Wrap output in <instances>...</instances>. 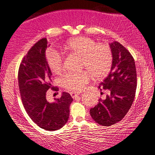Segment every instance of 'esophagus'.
I'll return each instance as SVG.
<instances>
[{"label": "esophagus", "instance_id": "34e87169", "mask_svg": "<svg viewBox=\"0 0 155 155\" xmlns=\"http://www.w3.org/2000/svg\"><path fill=\"white\" fill-rule=\"evenodd\" d=\"M70 94H71V96L73 98H77V97H78V95H79V94H78V93H74V92H71Z\"/></svg>", "mask_w": 155, "mask_h": 155}]
</instances>
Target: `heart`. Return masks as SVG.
<instances>
[{
    "label": "heart",
    "instance_id": "heart-1",
    "mask_svg": "<svg viewBox=\"0 0 155 155\" xmlns=\"http://www.w3.org/2000/svg\"><path fill=\"white\" fill-rule=\"evenodd\" d=\"M63 48L82 56L83 68L88 69L98 78L105 77L112 67V53L110 46L104 43L97 44L94 40L88 37L80 36L71 39ZM46 60L53 73L58 74L62 70L64 57L60 52L55 50L48 51ZM90 72H67L61 78V84L68 90L78 92L84 90L86 84L92 80L93 75Z\"/></svg>",
    "mask_w": 155,
    "mask_h": 155
}]
</instances>
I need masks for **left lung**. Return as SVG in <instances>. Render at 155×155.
<instances>
[{"instance_id":"8db88e82","label":"left lung","mask_w":155,"mask_h":155,"mask_svg":"<svg viewBox=\"0 0 155 155\" xmlns=\"http://www.w3.org/2000/svg\"><path fill=\"white\" fill-rule=\"evenodd\" d=\"M110 45L111 71L98 86L100 91H106L107 95L90 110L93 120L104 126L113 125L125 117L134 100L137 87L136 64L131 54L117 41Z\"/></svg>"}]
</instances>
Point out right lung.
<instances>
[{"label":"right lung","instance_id":"add662e5","mask_svg":"<svg viewBox=\"0 0 155 155\" xmlns=\"http://www.w3.org/2000/svg\"><path fill=\"white\" fill-rule=\"evenodd\" d=\"M48 41L39 40L23 58L18 71V86L24 107L31 120L46 130L62 128L69 116V106L73 101L70 94L63 92L60 98L50 102L48 90L58 91L51 84V71L45 58Z\"/></svg>","mask_w":155,"mask_h":155}]
</instances>
